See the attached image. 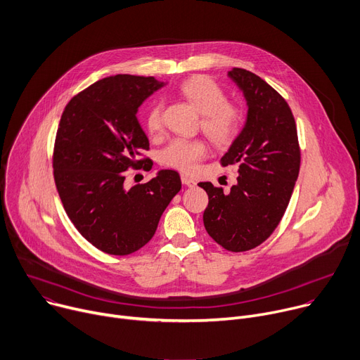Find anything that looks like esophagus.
Masks as SVG:
<instances>
[{
  "label": "esophagus",
  "mask_w": 360,
  "mask_h": 360,
  "mask_svg": "<svg viewBox=\"0 0 360 360\" xmlns=\"http://www.w3.org/2000/svg\"><path fill=\"white\" fill-rule=\"evenodd\" d=\"M181 181H182V184H184V185H186V186H189V188H192V186L197 185V182H195L193 179H191L189 176H185V175H182V176H181Z\"/></svg>",
  "instance_id": "esophagus-1"
}]
</instances>
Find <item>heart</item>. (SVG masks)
Listing matches in <instances>:
<instances>
[{"label": "heart", "mask_w": 360, "mask_h": 360, "mask_svg": "<svg viewBox=\"0 0 360 360\" xmlns=\"http://www.w3.org/2000/svg\"><path fill=\"white\" fill-rule=\"evenodd\" d=\"M179 93L201 113L200 129L217 146H230L236 142L244 126V110L233 102H226L224 90L214 80L205 76L191 77L181 84ZM146 127L153 136L163 134L162 103L149 109ZM208 152L210 146L204 139H176L162 152L160 160L168 168L192 174Z\"/></svg>", "instance_id": "heart-1"}]
</instances>
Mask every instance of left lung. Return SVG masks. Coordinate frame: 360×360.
<instances>
[{"mask_svg": "<svg viewBox=\"0 0 360 360\" xmlns=\"http://www.w3.org/2000/svg\"><path fill=\"white\" fill-rule=\"evenodd\" d=\"M230 76L243 89L248 117L221 167L237 165L230 192L200 182L208 193L204 225L222 248L243 252L263 244L280 224L296 185L302 152L297 126L284 97L257 75L234 68Z\"/></svg>", "mask_w": 360, "mask_h": 360, "instance_id": "obj_1", "label": "left lung"}]
</instances>
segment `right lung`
I'll return each mask as SVG.
<instances>
[{"label":"right lung","mask_w":360,"mask_h":360,"mask_svg":"<svg viewBox=\"0 0 360 360\" xmlns=\"http://www.w3.org/2000/svg\"><path fill=\"white\" fill-rule=\"evenodd\" d=\"M160 86L155 77L132 75L102 79L72 97L58 123L53 175L63 207L91 245L112 255L148 244L181 189L179 174L171 169L123 186L126 171L152 169L136 112Z\"/></svg>","instance_id":"right-lung-1"}]
</instances>
